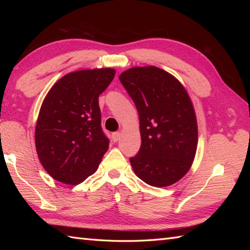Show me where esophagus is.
Returning <instances> with one entry per match:
<instances>
[{"instance_id": "34e87169", "label": "esophagus", "mask_w": 250, "mask_h": 250, "mask_svg": "<svg viewBox=\"0 0 250 250\" xmlns=\"http://www.w3.org/2000/svg\"><path fill=\"white\" fill-rule=\"evenodd\" d=\"M120 136H121L120 132H114V133L111 134V139H113L114 142H118V140L120 139Z\"/></svg>"}]
</instances>
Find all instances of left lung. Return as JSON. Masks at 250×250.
<instances>
[{
  "label": "left lung",
  "instance_id": "left-lung-1",
  "mask_svg": "<svg viewBox=\"0 0 250 250\" xmlns=\"http://www.w3.org/2000/svg\"><path fill=\"white\" fill-rule=\"evenodd\" d=\"M140 118L142 144L130 163L136 176L152 187H167L192 166L198 122L187 90L160 67L134 66L119 76Z\"/></svg>",
  "mask_w": 250,
  "mask_h": 250
}]
</instances>
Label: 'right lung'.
<instances>
[{
    "instance_id": "obj_1",
    "label": "right lung",
    "mask_w": 250,
    "mask_h": 250,
    "mask_svg": "<svg viewBox=\"0 0 250 250\" xmlns=\"http://www.w3.org/2000/svg\"><path fill=\"white\" fill-rule=\"evenodd\" d=\"M115 73L111 67L68 73L46 94L36 121L35 146L42 166L58 182L83 183L107 151L99 97Z\"/></svg>"
}]
</instances>
